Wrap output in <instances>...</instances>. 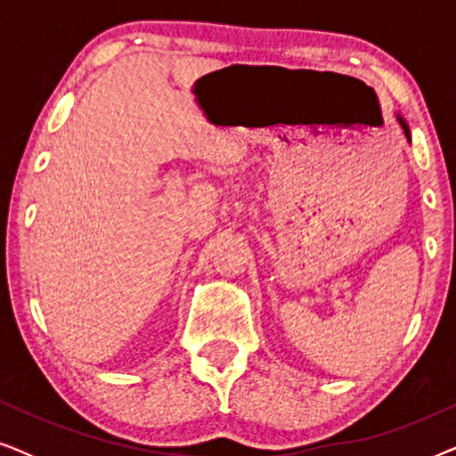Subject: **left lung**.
<instances>
[{"label":"left lung","mask_w":456,"mask_h":456,"mask_svg":"<svg viewBox=\"0 0 456 456\" xmlns=\"http://www.w3.org/2000/svg\"><path fill=\"white\" fill-rule=\"evenodd\" d=\"M398 122H401V126H403V130H404V134H407V139H411V133H409V126H407V122H404L401 116H398Z\"/></svg>","instance_id":"left-lung-1"}]
</instances>
